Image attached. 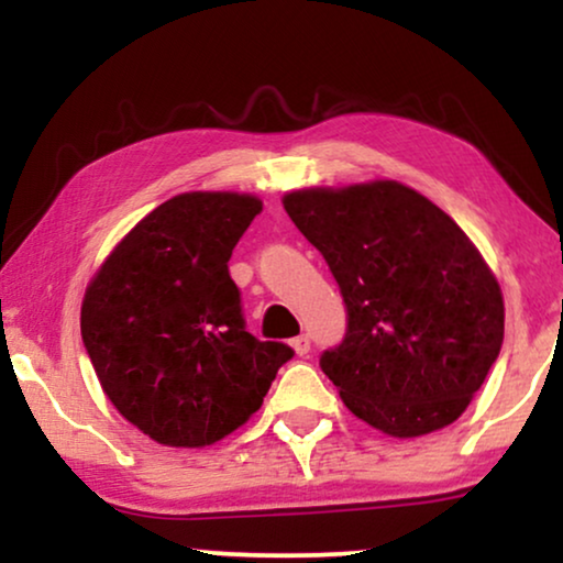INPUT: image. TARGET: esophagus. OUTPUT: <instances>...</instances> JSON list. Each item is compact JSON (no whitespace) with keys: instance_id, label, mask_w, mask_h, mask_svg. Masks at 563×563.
I'll list each match as a JSON object with an SVG mask.
<instances>
[{"instance_id":"1","label":"esophagus","mask_w":563,"mask_h":563,"mask_svg":"<svg viewBox=\"0 0 563 563\" xmlns=\"http://www.w3.org/2000/svg\"><path fill=\"white\" fill-rule=\"evenodd\" d=\"M291 349H295L299 356H305V353H310V335H297L295 341H291Z\"/></svg>"}]
</instances>
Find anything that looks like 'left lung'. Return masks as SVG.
<instances>
[{
    "label": "left lung",
    "mask_w": 563,
    "mask_h": 563,
    "mask_svg": "<svg viewBox=\"0 0 563 563\" xmlns=\"http://www.w3.org/2000/svg\"><path fill=\"white\" fill-rule=\"evenodd\" d=\"M284 210L341 287L349 325L320 368L345 407L395 438L451 426L505 338L503 291L464 230L397 181L291 191Z\"/></svg>",
    "instance_id": "obj_1"
}]
</instances>
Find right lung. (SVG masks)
Segmentation results:
<instances>
[{
    "mask_svg": "<svg viewBox=\"0 0 563 563\" xmlns=\"http://www.w3.org/2000/svg\"><path fill=\"white\" fill-rule=\"evenodd\" d=\"M261 199L187 191L122 238L81 305V341L104 395L145 435L176 449L210 445L264 402L287 343L245 330L230 279L235 243Z\"/></svg>",
    "mask_w": 563,
    "mask_h": 563,
    "instance_id": "add662e5",
    "label": "right lung"
}]
</instances>
